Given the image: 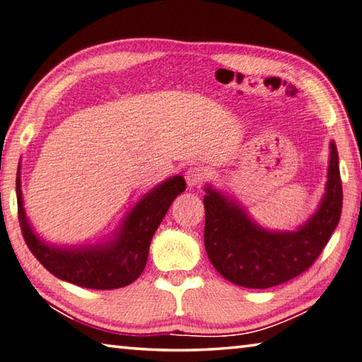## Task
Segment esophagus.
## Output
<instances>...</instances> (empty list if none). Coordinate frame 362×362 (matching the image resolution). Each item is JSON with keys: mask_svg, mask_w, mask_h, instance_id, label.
I'll use <instances>...</instances> for the list:
<instances>
[{"mask_svg": "<svg viewBox=\"0 0 362 362\" xmlns=\"http://www.w3.org/2000/svg\"><path fill=\"white\" fill-rule=\"evenodd\" d=\"M206 170L202 168H189L185 173V180L188 187H199L201 183L206 179Z\"/></svg>", "mask_w": 362, "mask_h": 362, "instance_id": "obj_1", "label": "esophagus"}]
</instances>
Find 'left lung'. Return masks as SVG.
Wrapping results in <instances>:
<instances>
[{
    "label": "left lung",
    "mask_w": 362,
    "mask_h": 362,
    "mask_svg": "<svg viewBox=\"0 0 362 362\" xmlns=\"http://www.w3.org/2000/svg\"><path fill=\"white\" fill-rule=\"evenodd\" d=\"M326 193L320 207L296 231H267L234 199L210 185L204 196V247L210 262L226 280L264 290L307 271L329 242L341 214V180L336 144H329Z\"/></svg>",
    "instance_id": "8db88e82"
}]
</instances>
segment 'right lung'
Wrapping results in <instances>:
<instances>
[{
  "instance_id": "add662e5",
  "label": "right lung",
  "mask_w": 362,
  "mask_h": 362,
  "mask_svg": "<svg viewBox=\"0 0 362 362\" xmlns=\"http://www.w3.org/2000/svg\"><path fill=\"white\" fill-rule=\"evenodd\" d=\"M21 183V164L17 168L16 193L18 221L26 245L50 274L90 290H115L139 277L147 264L148 247L170 204L185 192L182 175H174L141 198L124 216L112 239L96 245L57 247L39 239L26 218Z\"/></svg>"
}]
</instances>
